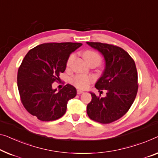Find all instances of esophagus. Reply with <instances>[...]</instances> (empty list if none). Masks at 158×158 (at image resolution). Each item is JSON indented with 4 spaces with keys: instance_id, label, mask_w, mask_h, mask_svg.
I'll return each instance as SVG.
<instances>
[{
    "instance_id": "1",
    "label": "esophagus",
    "mask_w": 158,
    "mask_h": 158,
    "mask_svg": "<svg viewBox=\"0 0 158 158\" xmlns=\"http://www.w3.org/2000/svg\"><path fill=\"white\" fill-rule=\"evenodd\" d=\"M77 94H83L84 91H81V90H77Z\"/></svg>"
}]
</instances>
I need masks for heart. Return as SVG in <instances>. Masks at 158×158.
Masks as SVG:
<instances>
[{
    "label": "heart",
    "mask_w": 158,
    "mask_h": 158,
    "mask_svg": "<svg viewBox=\"0 0 158 158\" xmlns=\"http://www.w3.org/2000/svg\"><path fill=\"white\" fill-rule=\"evenodd\" d=\"M74 55H71L69 56V57L68 58L67 62V67L69 66L72 60H73V58H74ZM83 56L84 60L86 61V62L88 63V64L91 62H96L99 64L101 62H102V57H101V56L98 55L97 52H96L94 51L87 50L85 52H84ZM91 81V79L89 77L86 76V75H77V76L73 77L72 79V82L74 85L76 86L77 88L82 89H86L87 87L89 86V84H90Z\"/></svg>",
    "instance_id": "obj_1"
}]
</instances>
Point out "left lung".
<instances>
[{
    "mask_svg": "<svg viewBox=\"0 0 158 158\" xmlns=\"http://www.w3.org/2000/svg\"><path fill=\"white\" fill-rule=\"evenodd\" d=\"M86 43L104 56L105 69L95 87L98 91H107L104 98L91 92L92 98L87 105V114L98 123H112L128 112L136 97L138 84L135 62L118 46L101 42Z\"/></svg>",
    "mask_w": 158,
    "mask_h": 158,
    "instance_id": "8db88e82",
    "label": "left lung"
}]
</instances>
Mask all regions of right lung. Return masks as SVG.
Listing matches in <instances>:
<instances>
[{
	"label": "right lung",
	"mask_w": 158,
	"mask_h": 158,
	"mask_svg": "<svg viewBox=\"0 0 158 158\" xmlns=\"http://www.w3.org/2000/svg\"><path fill=\"white\" fill-rule=\"evenodd\" d=\"M82 45L78 42H50L32 48L23 59L18 72L21 102L30 114L42 121H55L67 110L68 101L74 98V86L66 84L56 91L52 83L60 81L70 54Z\"/></svg>",
	"instance_id": "1"
}]
</instances>
